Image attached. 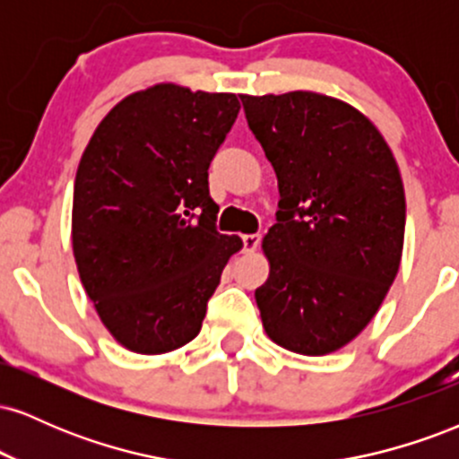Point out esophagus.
<instances>
[{
	"label": "esophagus",
	"instance_id": "1",
	"mask_svg": "<svg viewBox=\"0 0 459 459\" xmlns=\"http://www.w3.org/2000/svg\"><path fill=\"white\" fill-rule=\"evenodd\" d=\"M241 241H244V250L246 252H255L261 244V237L259 235H244V237H241Z\"/></svg>",
	"mask_w": 459,
	"mask_h": 459
}]
</instances>
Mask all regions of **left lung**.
Returning <instances> with one entry per match:
<instances>
[{"label": "left lung", "instance_id": "left-lung-1", "mask_svg": "<svg viewBox=\"0 0 459 459\" xmlns=\"http://www.w3.org/2000/svg\"><path fill=\"white\" fill-rule=\"evenodd\" d=\"M278 178L263 237L270 276L255 291L276 345L325 356L354 341L399 272L405 194L391 146L365 114L325 94H241Z\"/></svg>", "mask_w": 459, "mask_h": 459}]
</instances>
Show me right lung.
<instances>
[{"instance_id": "obj_1", "label": "right lung", "mask_w": 459, "mask_h": 459, "mask_svg": "<svg viewBox=\"0 0 459 459\" xmlns=\"http://www.w3.org/2000/svg\"><path fill=\"white\" fill-rule=\"evenodd\" d=\"M239 108L237 94L155 83L116 103L79 160L73 255L94 310L129 351L189 343L244 246L215 230L207 181Z\"/></svg>"}]
</instances>
